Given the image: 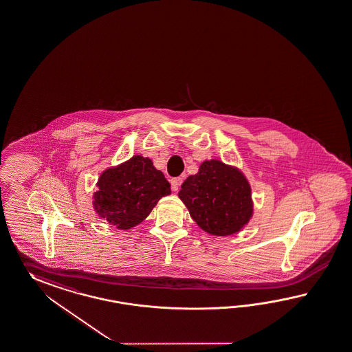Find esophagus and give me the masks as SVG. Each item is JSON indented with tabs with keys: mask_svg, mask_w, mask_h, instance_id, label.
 I'll return each instance as SVG.
<instances>
[{
	"mask_svg": "<svg viewBox=\"0 0 352 352\" xmlns=\"http://www.w3.org/2000/svg\"><path fill=\"white\" fill-rule=\"evenodd\" d=\"M170 183H172V189L174 192H177L178 189H179L180 184H182V178H173L170 180Z\"/></svg>",
	"mask_w": 352,
	"mask_h": 352,
	"instance_id": "esophagus-1",
	"label": "esophagus"
}]
</instances>
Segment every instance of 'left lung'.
<instances>
[{
	"label": "left lung",
	"instance_id": "1",
	"mask_svg": "<svg viewBox=\"0 0 352 352\" xmlns=\"http://www.w3.org/2000/svg\"><path fill=\"white\" fill-rule=\"evenodd\" d=\"M198 226L214 236L239 232L253 216L252 188L238 168L205 160L178 193Z\"/></svg>",
	"mask_w": 352,
	"mask_h": 352
}]
</instances>
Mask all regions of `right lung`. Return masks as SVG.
<instances>
[{
	"mask_svg": "<svg viewBox=\"0 0 352 352\" xmlns=\"http://www.w3.org/2000/svg\"><path fill=\"white\" fill-rule=\"evenodd\" d=\"M96 187L93 195L95 212L120 230L142 223L159 199L172 193L163 173L141 155L105 169Z\"/></svg>",
	"mask_w": 352,
	"mask_h": 352,
	"instance_id": "obj_1",
	"label": "right lung"
}]
</instances>
